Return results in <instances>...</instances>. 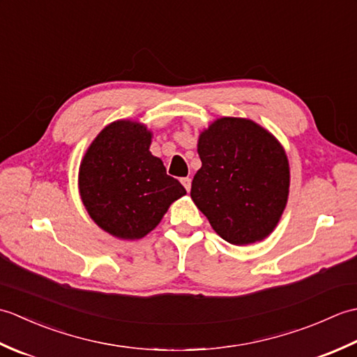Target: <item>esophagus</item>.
<instances>
[{
    "instance_id": "34e87169",
    "label": "esophagus",
    "mask_w": 357,
    "mask_h": 357,
    "mask_svg": "<svg viewBox=\"0 0 357 357\" xmlns=\"http://www.w3.org/2000/svg\"><path fill=\"white\" fill-rule=\"evenodd\" d=\"M181 184L185 187L187 192H190V187H192V179L190 178H181Z\"/></svg>"
}]
</instances>
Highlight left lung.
Masks as SVG:
<instances>
[{
  "label": "left lung",
  "mask_w": 357,
  "mask_h": 357,
  "mask_svg": "<svg viewBox=\"0 0 357 357\" xmlns=\"http://www.w3.org/2000/svg\"><path fill=\"white\" fill-rule=\"evenodd\" d=\"M201 169L190 196L224 241L247 245L275 230L287 206L285 150L264 127L244 118L216 119L199 135Z\"/></svg>",
  "instance_id": "1"
}]
</instances>
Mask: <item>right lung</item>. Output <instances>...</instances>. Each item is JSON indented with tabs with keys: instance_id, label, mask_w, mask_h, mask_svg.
Here are the masks:
<instances>
[{
	"instance_id": "1",
	"label": "right lung",
	"mask_w": 357,
	"mask_h": 357,
	"mask_svg": "<svg viewBox=\"0 0 357 357\" xmlns=\"http://www.w3.org/2000/svg\"><path fill=\"white\" fill-rule=\"evenodd\" d=\"M151 132L115 121L90 144L79 165V195L90 218L119 239H141L187 192L150 153Z\"/></svg>"
}]
</instances>
